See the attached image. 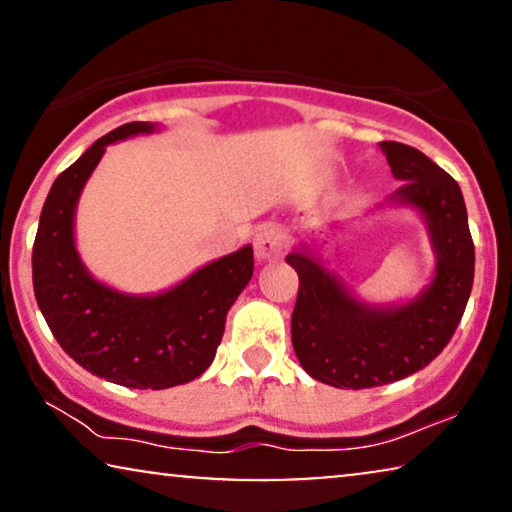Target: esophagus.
Wrapping results in <instances>:
<instances>
[{"label": "esophagus", "mask_w": 512, "mask_h": 512, "mask_svg": "<svg viewBox=\"0 0 512 512\" xmlns=\"http://www.w3.org/2000/svg\"><path fill=\"white\" fill-rule=\"evenodd\" d=\"M254 249H256L258 261H275V258L284 254L286 237L279 228L265 226L258 230L254 237Z\"/></svg>", "instance_id": "esophagus-1"}]
</instances>
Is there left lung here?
Wrapping results in <instances>:
<instances>
[{
	"label": "left lung",
	"mask_w": 512,
	"mask_h": 512,
	"mask_svg": "<svg viewBox=\"0 0 512 512\" xmlns=\"http://www.w3.org/2000/svg\"><path fill=\"white\" fill-rule=\"evenodd\" d=\"M380 146L394 177L405 181L394 200L417 207L429 223L436 277L412 303L373 310L310 254L286 256L300 282L291 314L293 349L305 373L338 389L382 387L429 366L452 340L473 289L475 247L459 184L408 144Z\"/></svg>",
	"instance_id": "1"
}]
</instances>
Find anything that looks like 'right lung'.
<instances>
[{
	"mask_svg": "<svg viewBox=\"0 0 512 512\" xmlns=\"http://www.w3.org/2000/svg\"><path fill=\"white\" fill-rule=\"evenodd\" d=\"M151 130V123H125L69 165L48 191L32 247L34 296L55 340L79 366L130 389L177 387L205 373L226 314L254 275L251 247L205 265L160 296H125L83 268L74 247L81 188L107 144Z\"/></svg>",
	"mask_w": 512,
	"mask_h": 512,
	"instance_id": "add662e5",
	"label": "right lung"
}]
</instances>
